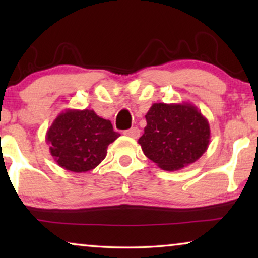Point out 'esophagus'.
Here are the masks:
<instances>
[{
	"instance_id": "1",
	"label": "esophagus",
	"mask_w": 258,
	"mask_h": 258,
	"mask_svg": "<svg viewBox=\"0 0 258 258\" xmlns=\"http://www.w3.org/2000/svg\"><path fill=\"white\" fill-rule=\"evenodd\" d=\"M124 135L132 137V139H139V136H140V129L137 128V126H134V128H132V129L125 130Z\"/></svg>"
}]
</instances>
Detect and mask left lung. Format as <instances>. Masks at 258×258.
Instances as JSON below:
<instances>
[{"label": "left lung", "mask_w": 258, "mask_h": 258, "mask_svg": "<svg viewBox=\"0 0 258 258\" xmlns=\"http://www.w3.org/2000/svg\"><path fill=\"white\" fill-rule=\"evenodd\" d=\"M146 119L139 143L144 155L163 170H179L208 149L209 122L191 103H154Z\"/></svg>", "instance_id": "left-lung-1"}]
</instances>
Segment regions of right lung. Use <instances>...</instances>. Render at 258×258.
<instances>
[{"label":"right lung","mask_w":258,"mask_h":258,"mask_svg":"<svg viewBox=\"0 0 258 258\" xmlns=\"http://www.w3.org/2000/svg\"><path fill=\"white\" fill-rule=\"evenodd\" d=\"M118 136L111 122L94 110L67 109L52 122L45 141L59 167L73 172H86L104 160L108 146Z\"/></svg>","instance_id":"right-lung-1"}]
</instances>
